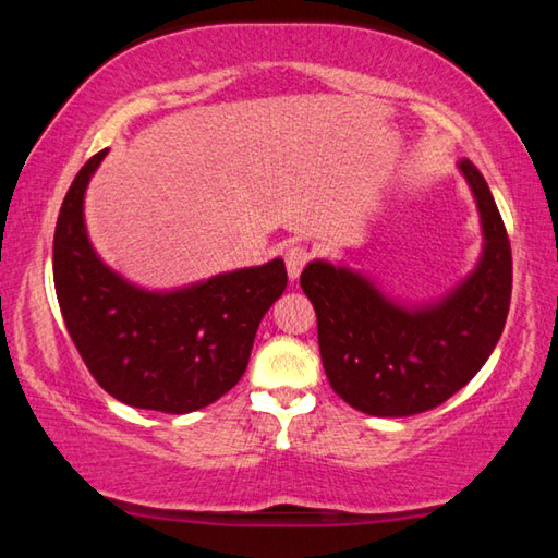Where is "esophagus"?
Here are the masks:
<instances>
[{
    "mask_svg": "<svg viewBox=\"0 0 558 558\" xmlns=\"http://www.w3.org/2000/svg\"><path fill=\"white\" fill-rule=\"evenodd\" d=\"M307 260H310V251L305 248V245H290V248L286 251V266H288L290 280L300 278V272L307 266Z\"/></svg>",
    "mask_w": 558,
    "mask_h": 558,
    "instance_id": "1",
    "label": "esophagus"
}]
</instances>
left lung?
Instances as JSON below:
<instances>
[{"instance_id": "1", "label": "left lung", "mask_w": 558, "mask_h": 558, "mask_svg": "<svg viewBox=\"0 0 558 558\" xmlns=\"http://www.w3.org/2000/svg\"><path fill=\"white\" fill-rule=\"evenodd\" d=\"M475 196L485 248L460 286L426 307H401L359 272L313 260L300 286L317 315L323 366L352 409L399 418L448 401L493 354L512 298V248L485 177L458 165Z\"/></svg>"}]
</instances>
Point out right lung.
Instances as JSON below:
<instances>
[{"label":"right lung","mask_w":558,"mask_h":558,"mask_svg":"<svg viewBox=\"0 0 558 558\" xmlns=\"http://www.w3.org/2000/svg\"><path fill=\"white\" fill-rule=\"evenodd\" d=\"M108 149L65 192L53 233V286L65 329L102 389L135 409L192 413L231 391L263 315L288 286L282 258L172 292L132 286L98 258L83 196Z\"/></svg>","instance_id":"add662e5"}]
</instances>
